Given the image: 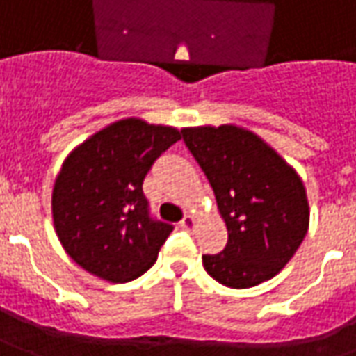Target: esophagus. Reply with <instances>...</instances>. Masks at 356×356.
I'll return each mask as SVG.
<instances>
[{
  "label": "esophagus",
  "mask_w": 356,
  "mask_h": 356,
  "mask_svg": "<svg viewBox=\"0 0 356 356\" xmlns=\"http://www.w3.org/2000/svg\"><path fill=\"white\" fill-rule=\"evenodd\" d=\"M195 223H196L195 218H193L191 213H186L185 218H183V221H181V227H183V229H193V227H195Z\"/></svg>",
  "instance_id": "34e87169"
}]
</instances>
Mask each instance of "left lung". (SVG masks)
Masks as SVG:
<instances>
[{
  "label": "left lung",
  "mask_w": 356,
  "mask_h": 356,
  "mask_svg": "<svg viewBox=\"0 0 356 356\" xmlns=\"http://www.w3.org/2000/svg\"><path fill=\"white\" fill-rule=\"evenodd\" d=\"M181 133L212 185L229 235L220 254L202 256L204 270L233 289L272 280L308 231L310 210L302 179L245 127H185Z\"/></svg>",
  "instance_id": "8db88e82"
}]
</instances>
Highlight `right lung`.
I'll return each mask as SVG.
<instances>
[{"instance_id":"add662e5","label":"right lung","mask_w":356,"mask_h":356,"mask_svg":"<svg viewBox=\"0 0 356 356\" xmlns=\"http://www.w3.org/2000/svg\"><path fill=\"white\" fill-rule=\"evenodd\" d=\"M179 138L175 127L127 118L67 156L51 193V216L61 247L83 270L125 283L152 268L173 225L150 218L143 181Z\"/></svg>"}]
</instances>
